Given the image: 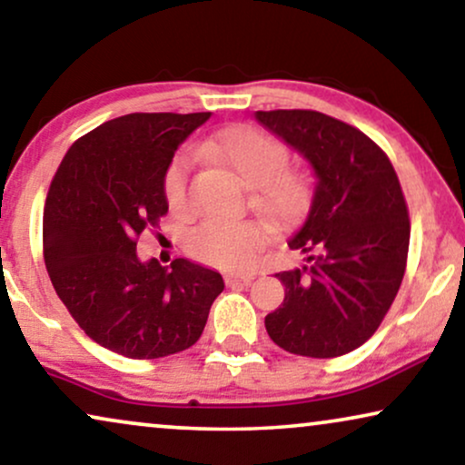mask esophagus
<instances>
[{"mask_svg":"<svg viewBox=\"0 0 465 465\" xmlns=\"http://www.w3.org/2000/svg\"><path fill=\"white\" fill-rule=\"evenodd\" d=\"M252 282H253L252 272H231V275H226L228 285H250Z\"/></svg>","mask_w":465,"mask_h":465,"instance_id":"1","label":"esophagus"}]
</instances>
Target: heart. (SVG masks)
<instances>
[{"mask_svg":"<svg viewBox=\"0 0 465 465\" xmlns=\"http://www.w3.org/2000/svg\"><path fill=\"white\" fill-rule=\"evenodd\" d=\"M199 156L224 164L247 186H253L252 205L275 222H292L309 199V177L288 167L290 150L282 139L243 124L218 139L203 142ZM190 154L177 152L163 175V194L171 212L183 213L190 205ZM269 241V228L260 220H205L183 237V250L203 264L243 271L256 262Z\"/></svg>","mask_w":465,"mask_h":465,"instance_id":"heart-1","label":"heart"}]
</instances>
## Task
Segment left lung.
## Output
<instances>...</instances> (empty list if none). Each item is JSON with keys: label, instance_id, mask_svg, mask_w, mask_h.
Segmentation results:
<instances>
[{"label": "left lung", "instance_id": "8db88e82", "mask_svg": "<svg viewBox=\"0 0 465 465\" xmlns=\"http://www.w3.org/2000/svg\"><path fill=\"white\" fill-rule=\"evenodd\" d=\"M256 118L317 177L307 218L288 243L304 264L275 275L285 298L266 315V332L290 353L339 358L377 332L402 283L411 241L402 186L385 152L342 120L313 110Z\"/></svg>", "mask_w": 465, "mask_h": 465}]
</instances>
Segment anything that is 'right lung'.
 Here are the masks:
<instances>
[{
  "label": "right lung",
  "instance_id": "obj_1",
  "mask_svg": "<svg viewBox=\"0 0 465 465\" xmlns=\"http://www.w3.org/2000/svg\"><path fill=\"white\" fill-rule=\"evenodd\" d=\"M212 112H135L75 139L50 182L44 262L75 323L133 360L180 353L201 339L224 279L175 258L139 262L137 239L169 205L163 175L177 145Z\"/></svg>",
  "mask_w": 465,
  "mask_h": 465
}]
</instances>
